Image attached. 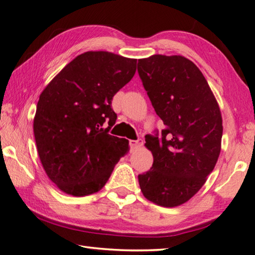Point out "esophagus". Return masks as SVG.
<instances>
[{
  "instance_id": "obj_1",
  "label": "esophagus",
  "mask_w": 255,
  "mask_h": 255,
  "mask_svg": "<svg viewBox=\"0 0 255 255\" xmlns=\"http://www.w3.org/2000/svg\"><path fill=\"white\" fill-rule=\"evenodd\" d=\"M129 145H130V149H137V147L143 145V139L129 140Z\"/></svg>"
}]
</instances>
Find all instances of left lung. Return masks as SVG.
Here are the masks:
<instances>
[{"label": "left lung", "mask_w": 255, "mask_h": 255, "mask_svg": "<svg viewBox=\"0 0 255 255\" xmlns=\"http://www.w3.org/2000/svg\"><path fill=\"white\" fill-rule=\"evenodd\" d=\"M137 71L165 125L160 134L145 135L153 164L138 175L140 191L159 206L175 207L192 198L214 169L221 151V112L203 73L183 56L138 59Z\"/></svg>", "instance_id": "obj_1"}]
</instances>
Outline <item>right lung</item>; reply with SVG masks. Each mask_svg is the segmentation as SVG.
<instances>
[{
    "label": "right lung",
    "instance_id": "right-lung-1",
    "mask_svg": "<svg viewBox=\"0 0 255 255\" xmlns=\"http://www.w3.org/2000/svg\"><path fill=\"white\" fill-rule=\"evenodd\" d=\"M136 59L87 51L68 63L40 95L34 136L41 164L63 192L88 196L104 187L128 140L109 134L112 98L130 81Z\"/></svg>",
    "mask_w": 255,
    "mask_h": 255
}]
</instances>
